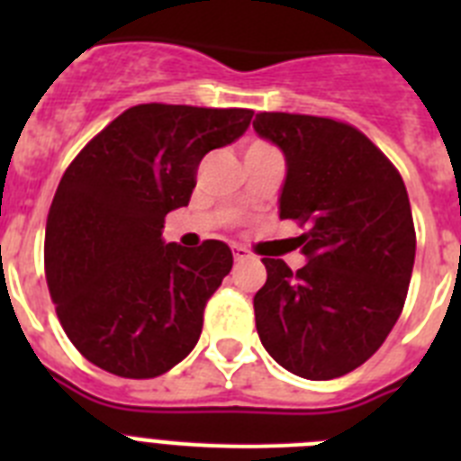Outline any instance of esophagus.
Wrapping results in <instances>:
<instances>
[{
    "label": "esophagus",
    "mask_w": 461,
    "mask_h": 461,
    "mask_svg": "<svg viewBox=\"0 0 461 461\" xmlns=\"http://www.w3.org/2000/svg\"><path fill=\"white\" fill-rule=\"evenodd\" d=\"M233 258H235V263H242V260L251 258V254H249V249H244V247H233Z\"/></svg>",
    "instance_id": "1"
}]
</instances>
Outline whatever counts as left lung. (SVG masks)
I'll return each instance as SVG.
<instances>
[{"label":"left lung","instance_id":"left-lung-1","mask_svg":"<svg viewBox=\"0 0 461 461\" xmlns=\"http://www.w3.org/2000/svg\"><path fill=\"white\" fill-rule=\"evenodd\" d=\"M254 131L286 157L279 219L304 223L297 272L263 258L256 330L272 360L328 381L367 362L397 323L415 260L404 180L365 133L328 117L260 113Z\"/></svg>","mask_w":461,"mask_h":461}]
</instances>
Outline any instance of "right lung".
I'll list each match as a JSON object with an SVG mask.
<instances>
[{
  "label": "right lung",
  "instance_id": "right-lung-1",
  "mask_svg": "<svg viewBox=\"0 0 461 461\" xmlns=\"http://www.w3.org/2000/svg\"><path fill=\"white\" fill-rule=\"evenodd\" d=\"M244 108L142 104L73 158L46 223V279L64 332L96 367L154 378L198 344L210 295L233 267L228 244H166L210 149L238 140Z\"/></svg>",
  "mask_w": 461,
  "mask_h": 461
}]
</instances>
